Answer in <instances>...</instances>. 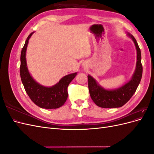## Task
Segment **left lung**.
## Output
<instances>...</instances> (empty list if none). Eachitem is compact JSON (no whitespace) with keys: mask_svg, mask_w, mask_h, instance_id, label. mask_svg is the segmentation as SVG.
<instances>
[{"mask_svg":"<svg viewBox=\"0 0 154 154\" xmlns=\"http://www.w3.org/2000/svg\"><path fill=\"white\" fill-rule=\"evenodd\" d=\"M136 45L137 50L136 67L128 82L114 90H106L100 86L95 79L88 75V86L91 99L101 108H118L123 106L131 98L141 82L143 74L141 50L134 36L128 33Z\"/></svg>","mask_w":154,"mask_h":154,"instance_id":"8db88e82","label":"left lung"}]
</instances>
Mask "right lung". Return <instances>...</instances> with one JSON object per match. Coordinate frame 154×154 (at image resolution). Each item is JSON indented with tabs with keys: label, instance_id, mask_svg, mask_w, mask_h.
I'll list each match as a JSON object with an SVG mask.
<instances>
[{
	"label": "right lung",
	"instance_id": "obj_1",
	"mask_svg": "<svg viewBox=\"0 0 154 154\" xmlns=\"http://www.w3.org/2000/svg\"><path fill=\"white\" fill-rule=\"evenodd\" d=\"M34 32L27 36L20 55V74L26 92L31 101L40 108L54 109L62 106L67 99V87L77 75L74 72L65 76L57 84L52 87H44L37 83L31 76L27 67L26 49L28 42Z\"/></svg>",
	"mask_w": 154,
	"mask_h": 154
}]
</instances>
